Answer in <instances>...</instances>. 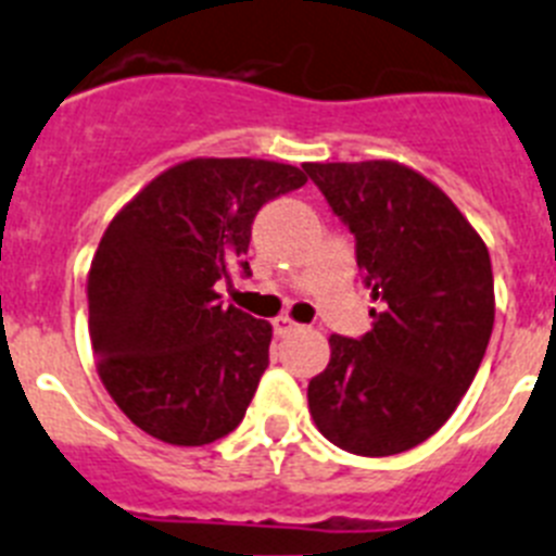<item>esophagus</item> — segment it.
<instances>
[{"label": "esophagus", "instance_id": "1", "mask_svg": "<svg viewBox=\"0 0 556 556\" xmlns=\"http://www.w3.org/2000/svg\"><path fill=\"white\" fill-rule=\"evenodd\" d=\"M274 330H277V336H291V332L302 330V325L293 321L291 316H277L274 318Z\"/></svg>", "mask_w": 556, "mask_h": 556}]
</instances>
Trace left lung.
Here are the masks:
<instances>
[{
    "mask_svg": "<svg viewBox=\"0 0 556 556\" xmlns=\"http://www.w3.org/2000/svg\"><path fill=\"white\" fill-rule=\"evenodd\" d=\"M355 235L380 311L361 341L330 336L307 386L316 428L341 451L394 456L447 422L470 389L495 321L490 251L445 192L408 164L307 162Z\"/></svg>",
    "mask_w": 556,
    "mask_h": 556,
    "instance_id": "obj_1",
    "label": "left lung"
}]
</instances>
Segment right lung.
<instances>
[{
	"instance_id": "add662e5",
	"label": "right lung",
	"mask_w": 556,
	"mask_h": 556,
	"mask_svg": "<svg viewBox=\"0 0 556 556\" xmlns=\"http://www.w3.org/2000/svg\"><path fill=\"white\" fill-rule=\"evenodd\" d=\"M305 181L268 159H187L103 231L86 277L91 350L105 392L148 437L198 447L240 425L274 330L220 305L218 282L238 263L249 274L260 206Z\"/></svg>"
}]
</instances>
